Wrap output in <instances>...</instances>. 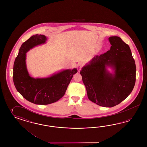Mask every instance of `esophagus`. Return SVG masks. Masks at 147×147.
Listing matches in <instances>:
<instances>
[{
    "instance_id": "obj_1",
    "label": "esophagus",
    "mask_w": 147,
    "mask_h": 147,
    "mask_svg": "<svg viewBox=\"0 0 147 147\" xmlns=\"http://www.w3.org/2000/svg\"><path fill=\"white\" fill-rule=\"evenodd\" d=\"M83 66H84V64L82 62L79 63L78 65V71H80V70L82 68V67H83Z\"/></svg>"
}]
</instances>
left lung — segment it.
Listing matches in <instances>:
<instances>
[{
	"label": "left lung",
	"mask_w": 147,
	"mask_h": 147,
	"mask_svg": "<svg viewBox=\"0 0 147 147\" xmlns=\"http://www.w3.org/2000/svg\"><path fill=\"white\" fill-rule=\"evenodd\" d=\"M111 49L93 58L80 71L89 100L98 106L112 107L120 103L133 89L136 65L128 45L119 36L109 38ZM107 65L115 69L113 75Z\"/></svg>",
	"instance_id": "1"
}]
</instances>
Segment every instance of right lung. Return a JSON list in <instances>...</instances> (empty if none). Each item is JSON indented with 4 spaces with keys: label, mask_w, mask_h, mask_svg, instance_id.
I'll return each instance as SVG.
<instances>
[{
    "label": "right lung",
    "mask_w": 147,
    "mask_h": 147,
    "mask_svg": "<svg viewBox=\"0 0 147 147\" xmlns=\"http://www.w3.org/2000/svg\"><path fill=\"white\" fill-rule=\"evenodd\" d=\"M46 37L36 34L21 46L13 65V79L18 92L27 101L36 105H46L57 102L65 95L76 68L67 69L48 78L34 79L29 76L26 67V53L30 49L44 44Z\"/></svg>",
    "instance_id": "obj_1"
}]
</instances>
